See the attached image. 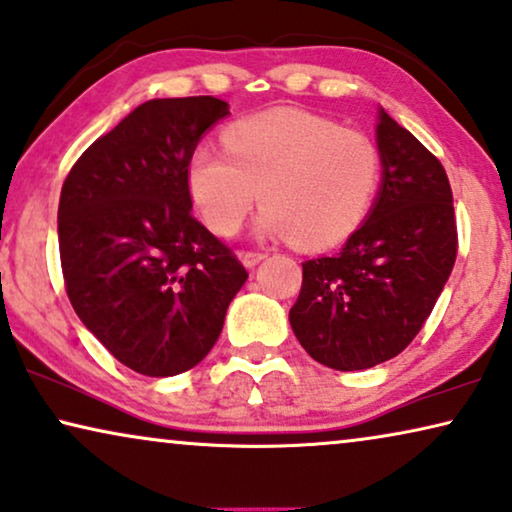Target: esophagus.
<instances>
[{
  "label": "esophagus",
  "mask_w": 512,
  "mask_h": 512,
  "mask_svg": "<svg viewBox=\"0 0 512 512\" xmlns=\"http://www.w3.org/2000/svg\"><path fill=\"white\" fill-rule=\"evenodd\" d=\"M264 257H266V253H241V262H243V266H248V269H253V266L262 262Z\"/></svg>",
  "instance_id": "1"
}]
</instances>
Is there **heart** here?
<instances>
[{
  "label": "heart",
  "instance_id": "1",
  "mask_svg": "<svg viewBox=\"0 0 512 512\" xmlns=\"http://www.w3.org/2000/svg\"><path fill=\"white\" fill-rule=\"evenodd\" d=\"M222 148L199 146L187 160V190L215 234L239 229L259 197V234L331 248L362 225L376 197L378 148L322 115H248L222 132Z\"/></svg>",
  "mask_w": 512,
  "mask_h": 512
}]
</instances>
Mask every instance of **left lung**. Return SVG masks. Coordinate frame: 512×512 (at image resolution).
Instances as JSON below:
<instances>
[{"mask_svg":"<svg viewBox=\"0 0 512 512\" xmlns=\"http://www.w3.org/2000/svg\"><path fill=\"white\" fill-rule=\"evenodd\" d=\"M380 187L362 225L331 257L308 259L294 336L315 362L362 371L397 357L434 311L457 257L452 190L443 164L378 111Z\"/></svg>","mask_w":512,"mask_h":512,"instance_id":"left-lung-1","label":"left lung"}]
</instances>
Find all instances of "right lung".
Here are the masks:
<instances>
[{"label": "right lung", "mask_w": 512, "mask_h": 512, "mask_svg": "<svg viewBox=\"0 0 512 512\" xmlns=\"http://www.w3.org/2000/svg\"><path fill=\"white\" fill-rule=\"evenodd\" d=\"M229 115L215 97L150 99L78 157L57 239L71 306L111 355L150 378L197 366L248 273L192 218L187 160Z\"/></svg>", "instance_id": "right-lung-1"}]
</instances>
